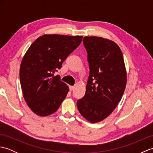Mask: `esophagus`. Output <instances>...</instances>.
I'll list each match as a JSON object with an SVG mask.
<instances>
[{"label": "esophagus", "mask_w": 153, "mask_h": 153, "mask_svg": "<svg viewBox=\"0 0 153 153\" xmlns=\"http://www.w3.org/2000/svg\"><path fill=\"white\" fill-rule=\"evenodd\" d=\"M69 88H70V91H73L74 89V88H75V87L74 86H70Z\"/></svg>", "instance_id": "esophagus-1"}]
</instances>
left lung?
Listing matches in <instances>:
<instances>
[{
    "label": "left lung",
    "mask_w": 153,
    "mask_h": 153,
    "mask_svg": "<svg viewBox=\"0 0 153 153\" xmlns=\"http://www.w3.org/2000/svg\"><path fill=\"white\" fill-rule=\"evenodd\" d=\"M89 76L86 92L77 102L82 116L91 123L107 118L124 92L127 74L121 50L114 42L99 37H85Z\"/></svg>",
    "instance_id": "1"
}]
</instances>
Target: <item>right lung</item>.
<instances>
[{"mask_svg":"<svg viewBox=\"0 0 153 153\" xmlns=\"http://www.w3.org/2000/svg\"><path fill=\"white\" fill-rule=\"evenodd\" d=\"M83 36L43 35L31 45L22 60L19 79L24 98L37 115L54 113L69 91L55 72L82 43Z\"/></svg>","mask_w":153,"mask_h":153,"instance_id":"right-lung-1","label":"right lung"}]
</instances>
